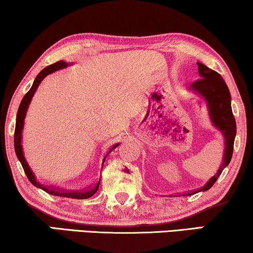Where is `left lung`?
<instances>
[{"mask_svg":"<svg viewBox=\"0 0 253 253\" xmlns=\"http://www.w3.org/2000/svg\"><path fill=\"white\" fill-rule=\"evenodd\" d=\"M197 64H198L200 79L192 83L190 87L205 98L207 106H209L211 120H212L214 126H216L222 132L226 146H224L222 164H221L216 174L203 188L197 190V191L188 192V196L195 195V193L200 191H207L212 188L223 169L229 165L231 157H233L234 140L235 136H236V121H235L233 110H231V98L227 84L221 77V75L217 74L216 71L207 68L203 63Z\"/></svg>","mask_w":253,"mask_h":253,"instance_id":"left-lung-1","label":"left lung"}]
</instances>
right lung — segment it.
Masks as SVG:
<instances>
[{"label":"right lung","mask_w":253,"mask_h":253,"mask_svg":"<svg viewBox=\"0 0 253 253\" xmlns=\"http://www.w3.org/2000/svg\"><path fill=\"white\" fill-rule=\"evenodd\" d=\"M67 65L68 64L65 63L64 61H58V62H56V63L48 65V67L43 69V70H41L40 74L37 76L36 79H34L32 87H31L30 91L27 92L25 95H24L22 102H20V105H19L18 113H17V119H16L15 138H13V141H15V151H16L17 158H18L20 164H22L23 169H24V171H25V174L27 176V178H29V181L32 183L34 186L42 189L43 191H46L47 193H49V195H53V196L67 197V198H74V199H86V198H89V197H92L96 191H98L99 184H100V179L95 185L91 186L89 189L83 190V191H65V190H63V189L55 188V186L42 185L41 183L37 182V179H36V177H34L33 172L31 171L29 165H27L25 158H24L23 150H22V131H23V126H24V119H25L26 110H27V108H29V105H30L31 100H32V96L34 94V92L37 91L38 86H39L41 81H42V79L46 77L47 75H49V74H51V72L58 70V69L65 68ZM117 145H119V144L114 145V146L110 148L109 152H112L114 148L117 146ZM109 152H108V153H109ZM106 157H107V155H106ZM106 157H105V159H106ZM105 159H103V161H105ZM102 164H103V162H102Z\"/></svg>","instance_id":"right-lung-1"}]
</instances>
